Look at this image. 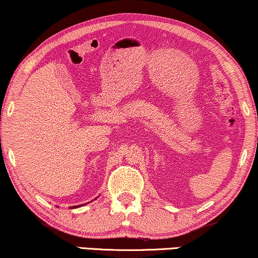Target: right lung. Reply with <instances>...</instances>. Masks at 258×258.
Masks as SVG:
<instances>
[{
	"mask_svg": "<svg viewBox=\"0 0 258 258\" xmlns=\"http://www.w3.org/2000/svg\"><path fill=\"white\" fill-rule=\"evenodd\" d=\"M74 207H76V206H74Z\"/></svg>",
	"mask_w": 258,
	"mask_h": 258,
	"instance_id": "obj_1",
	"label": "right lung"
}]
</instances>
